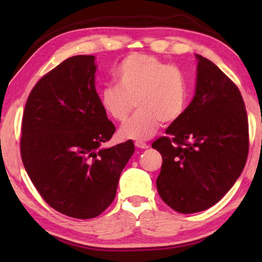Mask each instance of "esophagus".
Instances as JSON below:
<instances>
[{
    "instance_id": "esophagus-1",
    "label": "esophagus",
    "mask_w": 262,
    "mask_h": 262,
    "mask_svg": "<svg viewBox=\"0 0 262 262\" xmlns=\"http://www.w3.org/2000/svg\"><path fill=\"white\" fill-rule=\"evenodd\" d=\"M135 147L139 148V149H148L149 145L147 143H143V142H141V141H136L135 142Z\"/></svg>"
}]
</instances>
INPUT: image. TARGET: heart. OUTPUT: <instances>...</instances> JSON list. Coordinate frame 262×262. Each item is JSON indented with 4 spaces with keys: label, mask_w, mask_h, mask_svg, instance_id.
<instances>
[{
    "label": "heart",
    "mask_w": 262,
    "mask_h": 262,
    "mask_svg": "<svg viewBox=\"0 0 262 262\" xmlns=\"http://www.w3.org/2000/svg\"><path fill=\"white\" fill-rule=\"evenodd\" d=\"M118 85L100 91V105L115 121L125 122L134 108L137 112L125 126L120 136L145 141L152 137L161 121L171 123L181 117L187 103V82L176 66L158 57L134 53L126 56L113 72Z\"/></svg>",
    "instance_id": "b5f03b06"
}]
</instances>
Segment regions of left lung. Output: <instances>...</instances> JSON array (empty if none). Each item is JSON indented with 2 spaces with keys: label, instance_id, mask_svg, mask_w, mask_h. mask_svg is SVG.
Here are the masks:
<instances>
[{
  "label": "left lung",
  "instance_id": "left-lung-1",
  "mask_svg": "<svg viewBox=\"0 0 262 262\" xmlns=\"http://www.w3.org/2000/svg\"><path fill=\"white\" fill-rule=\"evenodd\" d=\"M195 56L194 98L167 127V136L151 145L163 157L158 193L181 214L216 205L242 174L248 154V121L241 91L210 60Z\"/></svg>",
  "mask_w": 262,
  "mask_h": 262
}]
</instances>
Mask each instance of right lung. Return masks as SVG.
<instances>
[{
  "label": "right lung",
  "instance_id": "1",
  "mask_svg": "<svg viewBox=\"0 0 262 262\" xmlns=\"http://www.w3.org/2000/svg\"><path fill=\"white\" fill-rule=\"evenodd\" d=\"M94 55L64 60L35 84L21 122L24 167L43 200L61 214L88 220L113 202L134 154L129 140L101 148L115 132L96 91Z\"/></svg>",
  "mask_w": 262,
  "mask_h": 262
}]
</instances>
